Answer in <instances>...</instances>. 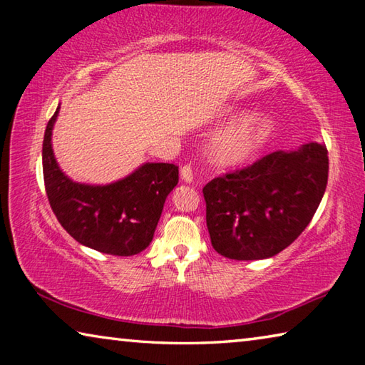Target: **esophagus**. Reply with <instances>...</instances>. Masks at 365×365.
<instances>
[{
    "label": "esophagus",
    "mask_w": 365,
    "mask_h": 365,
    "mask_svg": "<svg viewBox=\"0 0 365 365\" xmlns=\"http://www.w3.org/2000/svg\"><path fill=\"white\" fill-rule=\"evenodd\" d=\"M180 175H182V180L183 182H187V183H190V182H193V168H191L190 164H187V165H183V168L180 169Z\"/></svg>",
    "instance_id": "obj_1"
}]
</instances>
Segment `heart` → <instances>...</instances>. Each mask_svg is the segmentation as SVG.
I'll return each instance as SVG.
<instances>
[{
	"instance_id": "1",
	"label": "heart",
	"mask_w": 365,
	"mask_h": 365,
	"mask_svg": "<svg viewBox=\"0 0 365 365\" xmlns=\"http://www.w3.org/2000/svg\"><path fill=\"white\" fill-rule=\"evenodd\" d=\"M230 119H237V114H232ZM272 133H274V122L269 115L256 114L246 117L237 125L227 128L215 140V159L225 165L248 163L262 150L264 145L270 140Z\"/></svg>"
}]
</instances>
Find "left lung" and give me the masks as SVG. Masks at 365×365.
Here are the masks:
<instances>
[{"label": "left lung", "mask_w": 365, "mask_h": 365, "mask_svg": "<svg viewBox=\"0 0 365 365\" xmlns=\"http://www.w3.org/2000/svg\"><path fill=\"white\" fill-rule=\"evenodd\" d=\"M327 180L329 154L316 141L212 178L202 193L214 250L237 261L279 255L312 220Z\"/></svg>", "instance_id": "1"}]
</instances>
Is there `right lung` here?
<instances>
[{
	"instance_id": "add662e5",
	"label": "right lung",
	"mask_w": 365,
	"mask_h": 365,
	"mask_svg": "<svg viewBox=\"0 0 365 365\" xmlns=\"http://www.w3.org/2000/svg\"><path fill=\"white\" fill-rule=\"evenodd\" d=\"M49 119L43 138V178L54 215L80 245L104 255L133 256L151 243L165 197L178 183L175 164H145L132 175L104 187L76 183L58 168Z\"/></svg>"
}]
</instances>
